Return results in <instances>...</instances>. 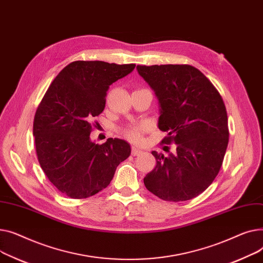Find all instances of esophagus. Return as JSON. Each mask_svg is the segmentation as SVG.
Segmentation results:
<instances>
[{
  "label": "esophagus",
  "mask_w": 263,
  "mask_h": 263,
  "mask_svg": "<svg viewBox=\"0 0 263 263\" xmlns=\"http://www.w3.org/2000/svg\"><path fill=\"white\" fill-rule=\"evenodd\" d=\"M140 154H142V151L140 148L137 147V146H133L132 147V155L133 156H139V155H140Z\"/></svg>",
  "instance_id": "esophagus-1"
}]
</instances>
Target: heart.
I'll return each mask as SVG.
<instances>
[{"instance_id":"1","label":"heart","mask_w":263,"mask_h":263,"mask_svg":"<svg viewBox=\"0 0 263 263\" xmlns=\"http://www.w3.org/2000/svg\"><path fill=\"white\" fill-rule=\"evenodd\" d=\"M151 129V124L149 123H141L139 125H134V126H129L127 128L124 129V135L127 139H129L130 141L134 142H138L141 140L142 138V134L144 132H147Z\"/></svg>"}]
</instances>
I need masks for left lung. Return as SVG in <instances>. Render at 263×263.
<instances>
[{"mask_svg": "<svg viewBox=\"0 0 263 263\" xmlns=\"http://www.w3.org/2000/svg\"><path fill=\"white\" fill-rule=\"evenodd\" d=\"M137 70L158 99V127L167 133L161 142L176 144V153L167 156L152 152L157 163L144 177L145 187L167 202L196 197L217 177L226 153L229 132L223 99L192 66H137Z\"/></svg>", "mask_w": 263, "mask_h": 263, "instance_id": "8db88e82", "label": "left lung"}]
</instances>
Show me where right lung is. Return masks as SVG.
Returning <instances> with one entry per match:
<instances>
[{"label": "right lung", "mask_w": 263, "mask_h": 263, "mask_svg": "<svg viewBox=\"0 0 263 263\" xmlns=\"http://www.w3.org/2000/svg\"><path fill=\"white\" fill-rule=\"evenodd\" d=\"M136 65L77 60L50 85L39 104L33 134L38 161L54 186L68 197L86 198L110 183L117 166L130 155L129 144L108 138L91 141L92 121L105 108L109 86Z\"/></svg>", "instance_id": "right-lung-1"}]
</instances>
